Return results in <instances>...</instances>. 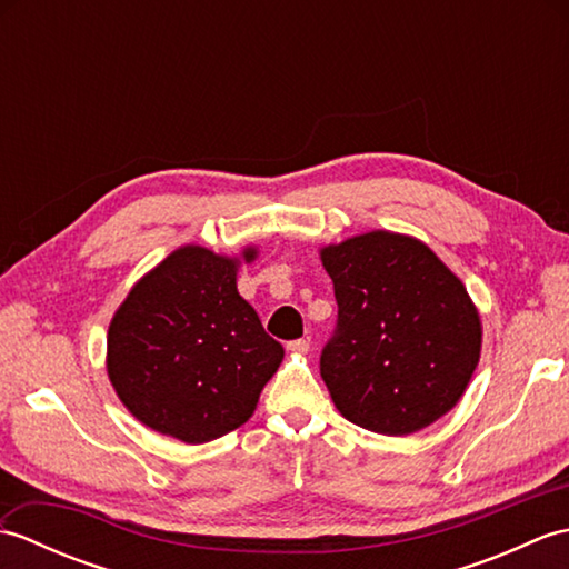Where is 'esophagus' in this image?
<instances>
[{"label":"esophagus","instance_id":"1","mask_svg":"<svg viewBox=\"0 0 569 569\" xmlns=\"http://www.w3.org/2000/svg\"><path fill=\"white\" fill-rule=\"evenodd\" d=\"M288 349H291V352H298V355H306L308 349H310V342L306 340V337H300V340H291L286 345Z\"/></svg>","mask_w":569,"mask_h":569}]
</instances>
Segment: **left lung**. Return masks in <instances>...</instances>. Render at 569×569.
<instances>
[{
    "instance_id": "1",
    "label": "left lung",
    "mask_w": 569,
    "mask_h": 569,
    "mask_svg": "<svg viewBox=\"0 0 569 569\" xmlns=\"http://www.w3.org/2000/svg\"><path fill=\"white\" fill-rule=\"evenodd\" d=\"M337 322L320 377L355 426L408 435L462 398L481 349L477 308L418 239L369 232L322 249Z\"/></svg>"
}]
</instances>
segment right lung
Masks as SVG:
<instances>
[{"instance_id":"obj_1","label":"right lung","mask_w":569,"mask_h":569,"mask_svg":"<svg viewBox=\"0 0 569 569\" xmlns=\"http://www.w3.org/2000/svg\"><path fill=\"white\" fill-rule=\"evenodd\" d=\"M281 359V342L237 291V261L202 247L178 249L143 276L107 335V373L122 403L188 445L247 422Z\"/></svg>"}]
</instances>
